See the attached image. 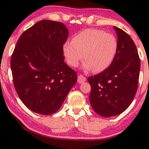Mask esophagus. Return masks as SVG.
<instances>
[{
  "mask_svg": "<svg viewBox=\"0 0 149 149\" xmlns=\"http://www.w3.org/2000/svg\"><path fill=\"white\" fill-rule=\"evenodd\" d=\"M86 81V79L85 77H84L83 75H79L78 79H77V81L79 84L84 83V82Z\"/></svg>",
  "mask_w": 149,
  "mask_h": 149,
  "instance_id": "obj_1",
  "label": "esophagus"
}]
</instances>
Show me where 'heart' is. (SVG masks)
<instances>
[{
	"label": "heart",
	"mask_w": 149,
	"mask_h": 149,
	"mask_svg": "<svg viewBox=\"0 0 149 149\" xmlns=\"http://www.w3.org/2000/svg\"><path fill=\"white\" fill-rule=\"evenodd\" d=\"M117 47V40L112 34L100 29H88L77 33L72 41L65 42L63 52L72 67H77L84 56L86 59L82 65L83 69L99 72L112 63Z\"/></svg>",
	"instance_id": "b5f03b06"
}]
</instances>
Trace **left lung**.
Masks as SVG:
<instances>
[{"label": "left lung", "instance_id": "obj_1", "mask_svg": "<svg viewBox=\"0 0 149 149\" xmlns=\"http://www.w3.org/2000/svg\"><path fill=\"white\" fill-rule=\"evenodd\" d=\"M117 34V51L112 63L105 70L91 76L89 100L97 114L111 117L130 105L137 90L140 60L136 45L128 34L113 26Z\"/></svg>", "mask_w": 149, "mask_h": 149}]
</instances>
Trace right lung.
Here are the masks:
<instances>
[{
	"label": "right lung",
	"instance_id": "obj_1",
	"mask_svg": "<svg viewBox=\"0 0 149 149\" xmlns=\"http://www.w3.org/2000/svg\"><path fill=\"white\" fill-rule=\"evenodd\" d=\"M68 30L63 23L42 20L22 33L11 58L14 86L34 112L50 115L60 109L77 81L64 62L63 45Z\"/></svg>",
	"mask_w": 149,
	"mask_h": 149
}]
</instances>
